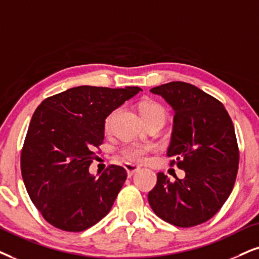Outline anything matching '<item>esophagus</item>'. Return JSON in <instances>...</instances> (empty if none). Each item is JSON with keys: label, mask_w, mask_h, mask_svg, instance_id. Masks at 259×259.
Wrapping results in <instances>:
<instances>
[{"label": "esophagus", "mask_w": 259, "mask_h": 259, "mask_svg": "<svg viewBox=\"0 0 259 259\" xmlns=\"http://www.w3.org/2000/svg\"><path fill=\"white\" fill-rule=\"evenodd\" d=\"M125 169H126L127 175L133 176L134 173H136L137 171H140L141 167H140V166L134 165V163H125Z\"/></svg>", "instance_id": "esophagus-1"}]
</instances>
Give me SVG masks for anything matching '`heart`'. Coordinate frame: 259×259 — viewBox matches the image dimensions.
Instances as JSON below:
<instances>
[{"instance_id": "obj_1", "label": "heart", "mask_w": 259, "mask_h": 259, "mask_svg": "<svg viewBox=\"0 0 259 259\" xmlns=\"http://www.w3.org/2000/svg\"><path fill=\"white\" fill-rule=\"evenodd\" d=\"M139 111L141 113V117H142L146 123L155 119L166 120V117H167V113H166V110L163 109V106L160 105L156 101L150 99L141 100L139 103ZM116 112L117 111L114 110L106 116L105 122H104V127H105V130H109L111 127V124H112V119ZM154 146L150 145V143L133 142L124 146L123 148L120 149V155H122V158L124 160H126V161L129 162H142L145 161L147 154L152 152Z\"/></svg>"}]
</instances>
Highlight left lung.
Masks as SVG:
<instances>
[{"label":"left lung","instance_id":"1","mask_svg":"<svg viewBox=\"0 0 259 259\" xmlns=\"http://www.w3.org/2000/svg\"><path fill=\"white\" fill-rule=\"evenodd\" d=\"M175 111L167 156L185 171L169 182L158 173L148 194L153 211L178 227L208 221L220 210L233 190L239 165L234 125L225 106L198 87L181 81L150 90Z\"/></svg>","mask_w":259,"mask_h":259}]
</instances>
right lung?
<instances>
[{
    "label": "right lung",
    "instance_id": "1",
    "mask_svg": "<svg viewBox=\"0 0 259 259\" xmlns=\"http://www.w3.org/2000/svg\"><path fill=\"white\" fill-rule=\"evenodd\" d=\"M140 91L78 86L47 98L34 111L21 173L29 198L54 227L81 232L109 214L126 171L110 165L97 178L88 168L104 141L106 116Z\"/></svg>",
    "mask_w": 259,
    "mask_h": 259
}]
</instances>
